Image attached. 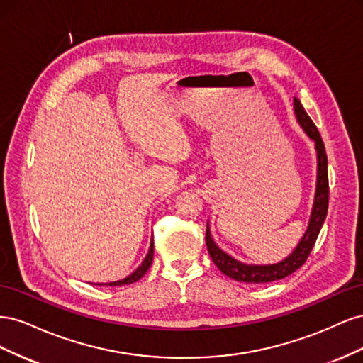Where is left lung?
<instances>
[{
    "label": "left lung",
    "instance_id": "1",
    "mask_svg": "<svg viewBox=\"0 0 363 363\" xmlns=\"http://www.w3.org/2000/svg\"><path fill=\"white\" fill-rule=\"evenodd\" d=\"M294 112L296 116L306 135L315 142L316 148V159H318V174H316V192H315V201L311 213V221L307 225L304 236L301 238L300 244L291 252V255L283 259L279 263H272V265H247V263L239 262L228 256L225 251L219 248L212 239L211 230H206V245L211 255L212 260L218 269L227 277L233 279L236 281L244 283H269L280 279L291 276L300 267L304 265V262L309 257L311 251L316 242V238L321 232V227L324 224V219L327 216L328 208V174H327V155L325 147L321 139L320 131L311 116L306 113L304 107L301 106L298 98H294Z\"/></svg>",
    "mask_w": 363,
    "mask_h": 363
}]
</instances>
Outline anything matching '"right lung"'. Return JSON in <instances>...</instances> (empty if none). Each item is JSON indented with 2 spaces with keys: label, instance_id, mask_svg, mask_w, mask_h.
<instances>
[{
  "label": "right lung",
  "instance_id": "1",
  "mask_svg": "<svg viewBox=\"0 0 363 363\" xmlns=\"http://www.w3.org/2000/svg\"><path fill=\"white\" fill-rule=\"evenodd\" d=\"M152 255H155V247H152V240H151V245H150V250H148V255L147 257L144 259V262L140 263V267L135 271L131 272L128 277L123 279V280H118V281H112V283H106V286H123V284H130V283H135L138 281L140 277L145 276V272L148 271V268L151 267L152 263ZM103 284V283H100Z\"/></svg>",
  "mask_w": 363,
  "mask_h": 363
}]
</instances>
